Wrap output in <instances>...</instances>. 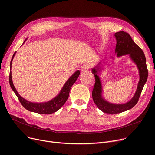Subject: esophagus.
<instances>
[{"mask_svg":"<svg viewBox=\"0 0 155 155\" xmlns=\"http://www.w3.org/2000/svg\"><path fill=\"white\" fill-rule=\"evenodd\" d=\"M88 69H89L88 65L87 64H85L82 67H81V71H82V73H85L88 70Z\"/></svg>","mask_w":155,"mask_h":155,"instance_id":"34e87169","label":"esophagus"}]
</instances>
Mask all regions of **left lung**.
I'll list each match as a JSON object with an SVG mask.
<instances>
[{
    "mask_svg": "<svg viewBox=\"0 0 155 155\" xmlns=\"http://www.w3.org/2000/svg\"><path fill=\"white\" fill-rule=\"evenodd\" d=\"M114 36L117 42L115 50L117 57L128 54L139 70L140 80L136 92L131 100L124 104H113L105 100L102 96V86L99 74L103 70L102 67L103 63L101 61L92 68V72L95 78V84L92 91V98L97 107L103 112L107 114H118L132 109L139 100L148 75L144 52L134 42L130 35L126 32L120 31L115 33ZM112 58H114L112 57Z\"/></svg>",
    "mask_w": 155,
    "mask_h": 155,
    "instance_id": "obj_1",
    "label": "left lung"
}]
</instances>
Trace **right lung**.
Wrapping results in <instances>:
<instances>
[{"label": "right lung", "instance_id": "1", "mask_svg": "<svg viewBox=\"0 0 155 155\" xmlns=\"http://www.w3.org/2000/svg\"><path fill=\"white\" fill-rule=\"evenodd\" d=\"M26 40L27 39H26V40L24 41L23 44L25 43ZM15 53L16 52L14 53L12 60L11 61L10 70H11L12 60L14 58V56H15ZM79 75H80V71L77 70L73 73V74L68 79L67 82H65L63 87L61 89L60 93L57 95L54 98L48 102H41V103H36V102H29L26 100L25 99H24L23 97H22L19 94V93L17 91H16V89L13 84L12 79V73L11 70L9 73V84L12 90L14 92L16 96L18 97V98L22 106L26 109H27L30 112H33L40 114H50L54 113L57 110H58L64 104V103L66 102V101L68 98L70 89L72 85L76 82V80L78 78Z\"/></svg>", "mask_w": 155, "mask_h": 155}]
</instances>
